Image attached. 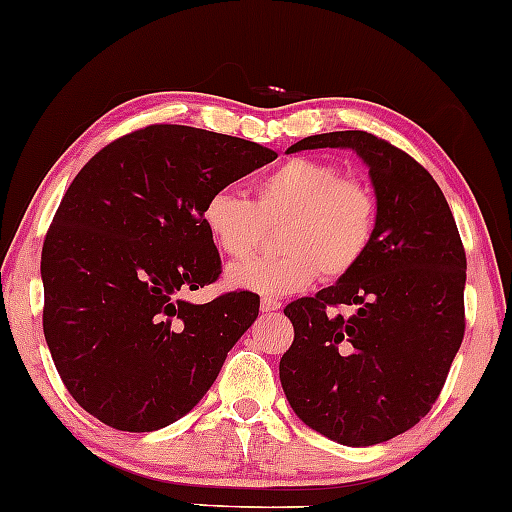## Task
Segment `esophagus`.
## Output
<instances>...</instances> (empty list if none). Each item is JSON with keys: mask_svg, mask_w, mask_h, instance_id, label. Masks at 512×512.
<instances>
[{"mask_svg": "<svg viewBox=\"0 0 512 512\" xmlns=\"http://www.w3.org/2000/svg\"><path fill=\"white\" fill-rule=\"evenodd\" d=\"M282 303L277 301V298H263L261 301V310L263 313H275V310H280Z\"/></svg>", "mask_w": 512, "mask_h": 512, "instance_id": "1", "label": "esophagus"}]
</instances>
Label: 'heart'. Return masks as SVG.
<instances>
[{
    "mask_svg": "<svg viewBox=\"0 0 512 512\" xmlns=\"http://www.w3.org/2000/svg\"><path fill=\"white\" fill-rule=\"evenodd\" d=\"M254 202L214 190L199 209L204 230L232 263L263 244L265 225H280V256L230 270V284L261 296H284L350 275L376 240L378 204L367 183L343 176L336 164L291 157L254 181Z\"/></svg>",
    "mask_w": 512,
    "mask_h": 512,
    "instance_id": "obj_1",
    "label": "heart"
}]
</instances>
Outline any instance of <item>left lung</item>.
<instances>
[{"mask_svg":"<svg viewBox=\"0 0 512 512\" xmlns=\"http://www.w3.org/2000/svg\"><path fill=\"white\" fill-rule=\"evenodd\" d=\"M315 148L367 162L378 228L350 275L284 308L294 343L280 381L305 426L369 447L414 428L442 393L466 331V249L440 185L407 152L367 131L308 136L289 152Z\"/></svg>","mask_w":512,"mask_h":512,"instance_id":"8db88e82","label":"left lung"}]
</instances>
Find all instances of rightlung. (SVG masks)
I'll return each mask as SVG.
<instances>
[{
    "mask_svg": "<svg viewBox=\"0 0 512 512\" xmlns=\"http://www.w3.org/2000/svg\"><path fill=\"white\" fill-rule=\"evenodd\" d=\"M237 136L150 124L96 152L42 247L44 336L75 402L105 426L150 433L188 414L258 317L254 291L183 301L221 275L199 209L272 162Z\"/></svg>",
    "mask_w": 512,
    "mask_h": 512,
    "instance_id": "add662e5",
    "label": "right lung"
}]
</instances>
